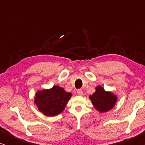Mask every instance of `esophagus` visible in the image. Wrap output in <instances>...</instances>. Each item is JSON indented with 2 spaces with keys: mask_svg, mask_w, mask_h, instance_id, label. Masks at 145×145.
Returning <instances> with one entry per match:
<instances>
[{
  "mask_svg": "<svg viewBox=\"0 0 145 145\" xmlns=\"http://www.w3.org/2000/svg\"><path fill=\"white\" fill-rule=\"evenodd\" d=\"M77 94H78V96H82L83 95V92L81 90H77Z\"/></svg>",
  "mask_w": 145,
  "mask_h": 145,
  "instance_id": "obj_1",
  "label": "esophagus"
}]
</instances>
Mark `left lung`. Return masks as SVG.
Returning a JSON list of instances; mask_svg holds the SVG:
<instances>
[{
  "instance_id": "obj_1",
  "label": "left lung",
  "mask_w": 145,
  "mask_h": 145,
  "mask_svg": "<svg viewBox=\"0 0 145 145\" xmlns=\"http://www.w3.org/2000/svg\"><path fill=\"white\" fill-rule=\"evenodd\" d=\"M95 92L89 96L94 108L100 113H106L112 110L116 105L118 96L110 91L104 90L99 85L95 88Z\"/></svg>"
}]
</instances>
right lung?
Here are the masks:
<instances>
[{
  "label": "right lung",
  "instance_id": "1",
  "mask_svg": "<svg viewBox=\"0 0 145 145\" xmlns=\"http://www.w3.org/2000/svg\"><path fill=\"white\" fill-rule=\"evenodd\" d=\"M71 97V92H66L62 87L53 86L51 88L37 90L34 104L45 116L53 117L63 112Z\"/></svg>",
  "mask_w": 145,
  "mask_h": 145
}]
</instances>
